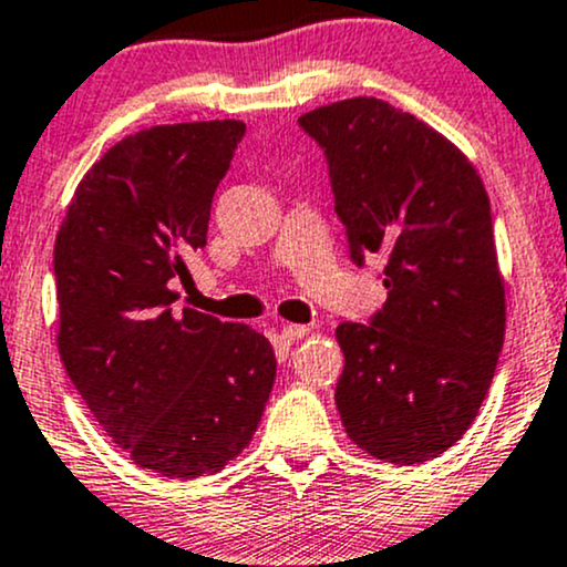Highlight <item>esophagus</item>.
Instances as JSON below:
<instances>
[{
    "instance_id": "1",
    "label": "esophagus",
    "mask_w": 567,
    "mask_h": 567,
    "mask_svg": "<svg viewBox=\"0 0 567 567\" xmlns=\"http://www.w3.org/2000/svg\"><path fill=\"white\" fill-rule=\"evenodd\" d=\"M310 329L302 327V323H286V327L281 329V340L284 342H297L302 340V337H308Z\"/></svg>"
}]
</instances>
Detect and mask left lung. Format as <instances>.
Masks as SVG:
<instances>
[{"instance_id": "obj_1", "label": "left lung", "mask_w": 567, "mask_h": 567, "mask_svg": "<svg viewBox=\"0 0 567 567\" xmlns=\"http://www.w3.org/2000/svg\"><path fill=\"white\" fill-rule=\"evenodd\" d=\"M300 125L327 155L353 262L388 259L383 310L337 327L342 425L378 461L425 463L474 423L504 348L485 184L450 138L372 95L318 106Z\"/></svg>"}]
</instances>
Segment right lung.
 <instances>
[{"label": "right lung", "instance_id": "1", "mask_svg": "<svg viewBox=\"0 0 567 567\" xmlns=\"http://www.w3.org/2000/svg\"><path fill=\"white\" fill-rule=\"evenodd\" d=\"M240 120L144 128L82 176L55 235L59 353L87 410L136 466L198 480L257 431L276 353L246 323L184 308L171 281L206 246Z\"/></svg>", "mask_w": 567, "mask_h": 567}]
</instances>
